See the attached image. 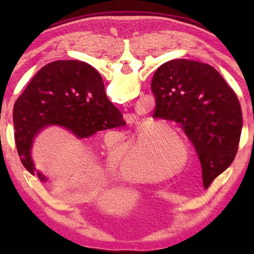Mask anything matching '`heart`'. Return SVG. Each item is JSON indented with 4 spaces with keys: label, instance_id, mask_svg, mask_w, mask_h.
Masks as SVG:
<instances>
[{
    "label": "heart",
    "instance_id": "b5f03b06",
    "mask_svg": "<svg viewBox=\"0 0 254 254\" xmlns=\"http://www.w3.org/2000/svg\"><path fill=\"white\" fill-rule=\"evenodd\" d=\"M168 132V135L170 137H174L180 142V136L171 130L169 127H163L158 124H149V126L144 128L142 134L144 140H153L156 148L158 149L157 160H160L159 162H162L161 165L165 166H171L177 161L178 154L176 153L173 148H171L170 142L167 137L166 132ZM118 154L121 152V149H118ZM119 173L124 179L131 180V182H150L158 178L160 176V169L156 166V161L153 160L151 157H149L147 153L143 152V150L139 148V145H134L132 147L130 152H128L127 159L122 161L118 166Z\"/></svg>",
    "mask_w": 254,
    "mask_h": 254
}]
</instances>
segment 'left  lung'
Returning <instances> with one entry per match:
<instances>
[{"instance_id": "8db88e82", "label": "left lung", "mask_w": 254, "mask_h": 254, "mask_svg": "<svg viewBox=\"0 0 254 254\" xmlns=\"http://www.w3.org/2000/svg\"><path fill=\"white\" fill-rule=\"evenodd\" d=\"M153 118L175 122L198 154L203 184L229 168L238 151L243 120L238 96L215 68L187 59L167 62L154 72Z\"/></svg>"}]
</instances>
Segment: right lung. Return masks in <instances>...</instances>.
<instances>
[{"instance_id":"right-lung-1","label":"right lung","mask_w":254,"mask_h":254,"mask_svg":"<svg viewBox=\"0 0 254 254\" xmlns=\"http://www.w3.org/2000/svg\"><path fill=\"white\" fill-rule=\"evenodd\" d=\"M14 137L19 157L34 175L31 147L47 126H60L79 139L97 131L126 126L123 115L106 96L101 75L78 60H57L33 76L13 107ZM41 182L44 175L38 173Z\"/></svg>"}]
</instances>
